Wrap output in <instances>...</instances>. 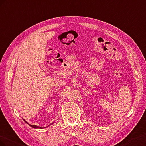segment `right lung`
<instances>
[{"mask_svg": "<svg viewBox=\"0 0 146 146\" xmlns=\"http://www.w3.org/2000/svg\"><path fill=\"white\" fill-rule=\"evenodd\" d=\"M24 120L25 122H26V123H27V124L29 125V126H31V127H32V128H42V127H38V126H36V125H32L29 124L28 122H27L26 121V120H25L24 119ZM54 122H53V123H51L50 125H52V124H53V123H54ZM49 125H48V127H49ZM45 128H46V127H45Z\"/></svg>", "mask_w": 146, "mask_h": 146, "instance_id": "1", "label": "right lung"}]
</instances>
